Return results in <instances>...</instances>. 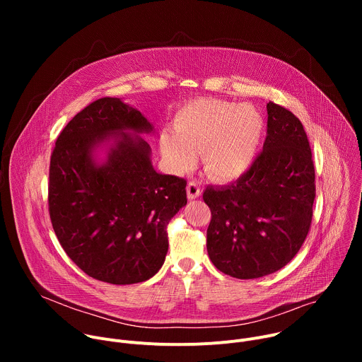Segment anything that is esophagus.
I'll return each mask as SVG.
<instances>
[{"instance_id":"esophagus-1","label":"esophagus","mask_w":362,"mask_h":362,"mask_svg":"<svg viewBox=\"0 0 362 362\" xmlns=\"http://www.w3.org/2000/svg\"><path fill=\"white\" fill-rule=\"evenodd\" d=\"M186 192H187V199L189 200H193V199H197L200 194H202V190H200V185L194 180L189 182L187 186H186Z\"/></svg>"}]
</instances>
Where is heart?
Here are the masks:
<instances>
[{"label":"heart","instance_id":"1","mask_svg":"<svg viewBox=\"0 0 362 362\" xmlns=\"http://www.w3.org/2000/svg\"><path fill=\"white\" fill-rule=\"evenodd\" d=\"M175 133L160 136L162 156L175 173H185L203 151L206 170L219 180H232L249 170L259 150L265 120L252 105L199 98L182 107L173 120Z\"/></svg>","mask_w":362,"mask_h":362}]
</instances>
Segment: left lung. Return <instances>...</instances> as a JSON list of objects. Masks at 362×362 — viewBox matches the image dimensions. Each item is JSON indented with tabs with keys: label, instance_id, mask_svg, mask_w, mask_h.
<instances>
[{
	"label": "left lung",
	"instance_id": "1",
	"mask_svg": "<svg viewBox=\"0 0 362 362\" xmlns=\"http://www.w3.org/2000/svg\"><path fill=\"white\" fill-rule=\"evenodd\" d=\"M264 150L236 182L203 193L212 212L208 253L238 279L284 268L300 249L313 221L315 170L306 133L296 116L269 101Z\"/></svg>",
	"mask_w": 362,
	"mask_h": 362
}]
</instances>
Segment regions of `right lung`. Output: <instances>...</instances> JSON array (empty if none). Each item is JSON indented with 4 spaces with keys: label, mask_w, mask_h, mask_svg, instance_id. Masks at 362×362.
I'll return each mask as SVG.
<instances>
[{
    "label": "right lung",
    "mask_w": 362,
    "mask_h": 362,
    "mask_svg": "<svg viewBox=\"0 0 362 362\" xmlns=\"http://www.w3.org/2000/svg\"><path fill=\"white\" fill-rule=\"evenodd\" d=\"M154 126L122 98H98L60 133L48 206L70 259L88 276L132 285L162 268L166 226L187 203L186 180L151 165Z\"/></svg>",
    "instance_id": "1"
}]
</instances>
